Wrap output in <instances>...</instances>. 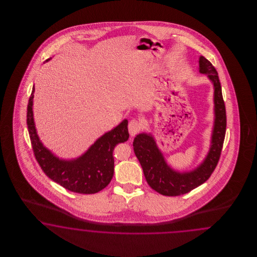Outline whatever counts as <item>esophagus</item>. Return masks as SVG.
Listing matches in <instances>:
<instances>
[{
    "label": "esophagus",
    "mask_w": 257,
    "mask_h": 257,
    "mask_svg": "<svg viewBox=\"0 0 257 257\" xmlns=\"http://www.w3.org/2000/svg\"><path fill=\"white\" fill-rule=\"evenodd\" d=\"M128 130H129V133H130V135L132 136V137H135L137 134H139L140 133V130H141V123H140L139 120H137V119H132V120H130V122H129V124H128Z\"/></svg>",
    "instance_id": "34e87169"
}]
</instances>
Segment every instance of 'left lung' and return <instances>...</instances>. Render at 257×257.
Returning <instances> with one entry per match:
<instances>
[{
	"label": "left lung",
	"instance_id": "obj_1",
	"mask_svg": "<svg viewBox=\"0 0 257 257\" xmlns=\"http://www.w3.org/2000/svg\"><path fill=\"white\" fill-rule=\"evenodd\" d=\"M200 72L207 74L214 86L215 120L211 139L210 150L199 167L188 172L172 170L166 163L163 154L156 145L152 135H138L133 147L138 157L149 186L164 196L186 194L209 179L218 165L226 132V110L221 86L215 67L205 57L200 56Z\"/></svg>",
	"mask_w": 257,
	"mask_h": 257
}]
</instances>
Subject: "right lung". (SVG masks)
<instances>
[{"mask_svg":"<svg viewBox=\"0 0 257 257\" xmlns=\"http://www.w3.org/2000/svg\"><path fill=\"white\" fill-rule=\"evenodd\" d=\"M34 92L35 86L27 106V127L34 155L41 170L50 179L75 193L94 194L107 187L114 174V148L129 139L128 120H122L101 136L83 156L73 160L59 159L43 146L37 134L33 117Z\"/></svg>","mask_w":257,"mask_h":257,"instance_id":"right-lung-1","label":"right lung"}]
</instances>
